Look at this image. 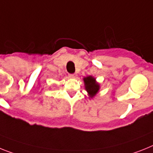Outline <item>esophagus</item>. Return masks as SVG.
Masks as SVG:
<instances>
[{
	"label": "esophagus",
	"mask_w": 153,
	"mask_h": 153,
	"mask_svg": "<svg viewBox=\"0 0 153 153\" xmlns=\"http://www.w3.org/2000/svg\"><path fill=\"white\" fill-rule=\"evenodd\" d=\"M69 77H70L71 79H75L77 77V74H69Z\"/></svg>",
	"instance_id": "34e87169"
}]
</instances>
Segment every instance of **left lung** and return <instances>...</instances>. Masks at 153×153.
I'll return each instance as SVG.
<instances>
[{
	"label": "left lung",
	"instance_id": "8db88e82",
	"mask_svg": "<svg viewBox=\"0 0 153 153\" xmlns=\"http://www.w3.org/2000/svg\"><path fill=\"white\" fill-rule=\"evenodd\" d=\"M83 81H84L85 83V88L86 89L89 97L90 98L94 97L100 88V85L96 82V79L92 76H88L85 77L83 79Z\"/></svg>",
	"mask_w": 153,
	"mask_h": 153
}]
</instances>
